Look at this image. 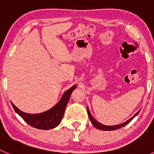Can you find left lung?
I'll list each match as a JSON object with an SVG mask.
<instances>
[{"label": "left lung", "mask_w": 154, "mask_h": 154, "mask_svg": "<svg viewBox=\"0 0 154 154\" xmlns=\"http://www.w3.org/2000/svg\"><path fill=\"white\" fill-rule=\"evenodd\" d=\"M87 112H88V117H89L90 121H91V122L92 123V125H94L96 128L99 129V130H107V131H109V130H117V129H119V128H121V127H124V126L127 125V124L130 123V122L132 121V119H133L135 116H137L139 112H138L136 113L134 116H133L131 119H129L128 121H127V122H125V123L122 124V125H116V126H106V125H102V124L99 123L98 122H97V121H96L95 119L92 117V116H91V113H90L89 109H88V107H87Z\"/></svg>", "instance_id": "8db88e82"}]
</instances>
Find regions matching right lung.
I'll list each match as a JSON object with an SVG mask.
<instances>
[{
    "label": "right lung",
    "instance_id": "add662e5",
    "mask_svg": "<svg viewBox=\"0 0 154 154\" xmlns=\"http://www.w3.org/2000/svg\"><path fill=\"white\" fill-rule=\"evenodd\" d=\"M76 85L71 87L64 93L61 100L52 109L39 114H28L18 109L12 103L14 110L27 122L28 125L37 129L50 130L60 125L64 115L67 103L73 90L75 89Z\"/></svg>",
    "mask_w": 154,
    "mask_h": 154
}]
</instances>
